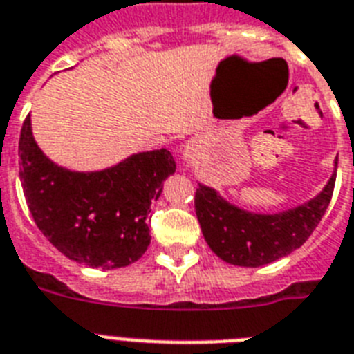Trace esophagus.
<instances>
[{
  "mask_svg": "<svg viewBox=\"0 0 354 354\" xmlns=\"http://www.w3.org/2000/svg\"><path fill=\"white\" fill-rule=\"evenodd\" d=\"M184 157H186V160L192 159V153H189V151H186V153H184Z\"/></svg>",
  "mask_w": 354,
  "mask_h": 354,
  "instance_id": "obj_1",
  "label": "esophagus"
}]
</instances>
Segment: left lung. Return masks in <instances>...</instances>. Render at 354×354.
<instances>
[{
    "label": "left lung",
    "mask_w": 354,
    "mask_h": 354,
    "mask_svg": "<svg viewBox=\"0 0 354 354\" xmlns=\"http://www.w3.org/2000/svg\"><path fill=\"white\" fill-rule=\"evenodd\" d=\"M335 180L337 171L317 197L273 215L246 212L209 186L198 184L195 213L204 239L218 259L233 266L259 268L289 255L308 241L331 203Z\"/></svg>",
    "instance_id": "1"
}]
</instances>
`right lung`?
Returning a JSON list of instances; mask_svg holds the SVG:
<instances>
[{
  "label": "right lung",
  "mask_w": 354,
  "mask_h": 354,
  "mask_svg": "<svg viewBox=\"0 0 354 354\" xmlns=\"http://www.w3.org/2000/svg\"><path fill=\"white\" fill-rule=\"evenodd\" d=\"M175 174L166 148L133 153L101 171L57 166L34 141L30 115L19 137V179L34 223L70 261L115 270L150 246L148 213Z\"/></svg>",
  "instance_id": "obj_1"
}]
</instances>
